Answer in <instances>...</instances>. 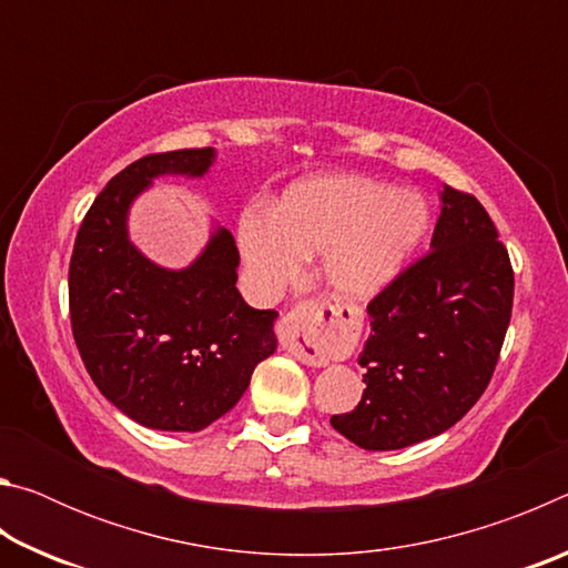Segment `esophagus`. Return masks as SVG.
Segmentation results:
<instances>
[{"label":"esophagus","instance_id":"obj_1","mask_svg":"<svg viewBox=\"0 0 568 568\" xmlns=\"http://www.w3.org/2000/svg\"><path fill=\"white\" fill-rule=\"evenodd\" d=\"M335 307L331 303H303L287 313L281 323V343L287 353L307 365H328V351L323 338L335 325Z\"/></svg>","mask_w":568,"mask_h":568}]
</instances>
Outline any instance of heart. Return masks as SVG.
Here are the masks:
<instances>
[{
    "instance_id": "1",
    "label": "heart",
    "mask_w": 568,
    "mask_h": 568,
    "mask_svg": "<svg viewBox=\"0 0 568 568\" xmlns=\"http://www.w3.org/2000/svg\"><path fill=\"white\" fill-rule=\"evenodd\" d=\"M428 230L418 192L393 190L361 175H318L295 182L273 215L247 207L237 223L240 253L255 293L273 297L321 253V273L335 293H381Z\"/></svg>"
}]
</instances>
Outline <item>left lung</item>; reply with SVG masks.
<instances>
[{
    "instance_id": "obj_1",
    "label": "left lung",
    "mask_w": 568,
    "mask_h": 568,
    "mask_svg": "<svg viewBox=\"0 0 568 568\" xmlns=\"http://www.w3.org/2000/svg\"><path fill=\"white\" fill-rule=\"evenodd\" d=\"M511 305L514 267L494 220L474 195L444 185L430 253L368 303L363 398L331 426L365 450L444 434L491 381Z\"/></svg>"
}]
</instances>
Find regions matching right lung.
<instances>
[{"instance_id": "obj_1", "label": "right lung", "mask_w": 568, "mask_h": 568, "mask_svg": "<svg viewBox=\"0 0 568 568\" xmlns=\"http://www.w3.org/2000/svg\"><path fill=\"white\" fill-rule=\"evenodd\" d=\"M213 160V148L140 158L108 182L77 230V351L102 396L145 428L203 430L243 398L255 365L277 348V313L255 311L237 293L230 230L217 227L182 271L155 265L130 243L134 197L160 175L203 178Z\"/></svg>"}]
</instances>
